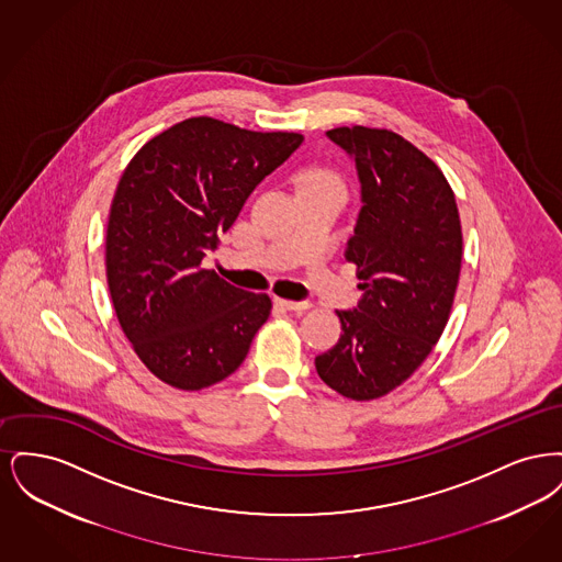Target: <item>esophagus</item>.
I'll list each match as a JSON object with an SVG mask.
<instances>
[{
    "instance_id": "1",
    "label": "esophagus",
    "mask_w": 562,
    "mask_h": 562,
    "mask_svg": "<svg viewBox=\"0 0 562 562\" xmlns=\"http://www.w3.org/2000/svg\"><path fill=\"white\" fill-rule=\"evenodd\" d=\"M276 303L284 310H291V312H305L312 307L310 301H291V299H276Z\"/></svg>"
}]
</instances>
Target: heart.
<instances>
[{
    "mask_svg": "<svg viewBox=\"0 0 562 562\" xmlns=\"http://www.w3.org/2000/svg\"><path fill=\"white\" fill-rule=\"evenodd\" d=\"M303 183H305L303 189L330 188L344 191V179L337 172L328 170V168H312L310 172H305Z\"/></svg>",
    "mask_w": 562,
    "mask_h": 562,
    "instance_id": "heart-1",
    "label": "heart"
}]
</instances>
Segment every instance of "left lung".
Returning a JSON list of instances; mask_svg holds the SVG:
<instances>
[{
	"label": "left lung",
	"instance_id": "1",
	"mask_svg": "<svg viewBox=\"0 0 562 562\" xmlns=\"http://www.w3.org/2000/svg\"><path fill=\"white\" fill-rule=\"evenodd\" d=\"M326 134L353 156L362 183L346 261L364 294L358 310L337 312L341 337L316 358V371L349 401H374L422 367L449 322L461 221L442 170L401 134L367 126Z\"/></svg>",
	"mask_w": 562,
	"mask_h": 562
}]
</instances>
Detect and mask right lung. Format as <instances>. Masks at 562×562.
I'll return each mask as SVG.
<instances>
[{"label": "right lung", "mask_w": 562, "mask_h": 562, "mask_svg": "<svg viewBox=\"0 0 562 562\" xmlns=\"http://www.w3.org/2000/svg\"><path fill=\"white\" fill-rule=\"evenodd\" d=\"M303 143L189 117L147 140L111 200L105 269L117 322L160 381L186 392L238 371L271 299L202 266L250 191Z\"/></svg>", "instance_id": "obj_1"}]
</instances>
